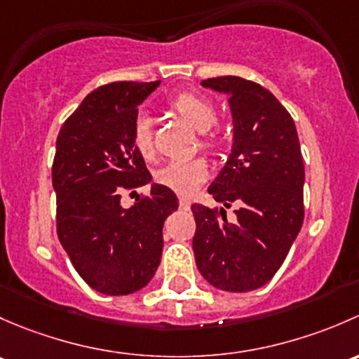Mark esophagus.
Returning <instances> with one entry per match:
<instances>
[{"label":"esophagus","instance_id":"34e87169","mask_svg":"<svg viewBox=\"0 0 359 359\" xmlns=\"http://www.w3.org/2000/svg\"><path fill=\"white\" fill-rule=\"evenodd\" d=\"M180 207H181V209H190V201H188V198L181 197L180 198Z\"/></svg>","mask_w":359,"mask_h":359}]
</instances>
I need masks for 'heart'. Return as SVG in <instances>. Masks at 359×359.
Wrapping results in <instances>:
<instances>
[{
    "mask_svg": "<svg viewBox=\"0 0 359 359\" xmlns=\"http://www.w3.org/2000/svg\"><path fill=\"white\" fill-rule=\"evenodd\" d=\"M169 107L180 114L184 121H188L197 131H207L214 123H216V107L209 98L195 91H181L169 100ZM133 147L142 155L145 161L154 157V138H152V126H150L149 116L138 114L133 124ZM202 145L207 150H216L219 147V138L217 136H204ZM209 178V165L202 157L184 158V161H172L165 164L164 168L158 169L155 180L168 187L169 190L176 191L178 195L188 197L194 194L204 181Z\"/></svg>",
    "mask_w": 359,
    "mask_h": 359,
    "instance_id": "1",
    "label": "heart"
}]
</instances>
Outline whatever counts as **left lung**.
<instances>
[{
  "label": "left lung",
  "instance_id": "8db88e82",
  "mask_svg": "<svg viewBox=\"0 0 359 359\" xmlns=\"http://www.w3.org/2000/svg\"><path fill=\"white\" fill-rule=\"evenodd\" d=\"M226 93L233 116V147L209 187L235 210L194 204V254L210 285L249 292L268 283L285 261L304 221V162L294 119L269 90L236 76L202 81Z\"/></svg>",
  "mask_w": 359,
  "mask_h": 359
}]
</instances>
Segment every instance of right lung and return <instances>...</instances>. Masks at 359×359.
I'll return each mask as SVG.
<instances>
[{
  "label": "right lung",
  "mask_w": 359,
  "mask_h": 359,
  "mask_svg": "<svg viewBox=\"0 0 359 359\" xmlns=\"http://www.w3.org/2000/svg\"><path fill=\"white\" fill-rule=\"evenodd\" d=\"M161 81L100 86L62 126L55 152L57 233L81 278L100 294L143 289L161 264L162 226L178 209L175 191L152 184L149 195L124 209L121 194L150 183L133 147L138 105Z\"/></svg>",
  "instance_id": "1"
}]
</instances>
